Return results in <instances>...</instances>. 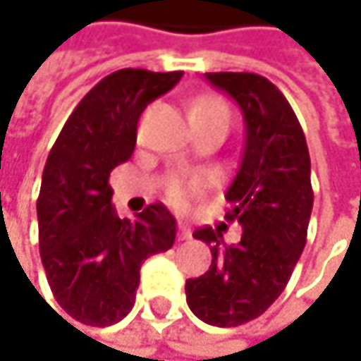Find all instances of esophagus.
Wrapping results in <instances>:
<instances>
[{"label": "esophagus", "instance_id": "1", "mask_svg": "<svg viewBox=\"0 0 361 361\" xmlns=\"http://www.w3.org/2000/svg\"><path fill=\"white\" fill-rule=\"evenodd\" d=\"M190 235H192V233H190V226H188L186 222H179V224H177V239H179V241H188Z\"/></svg>", "mask_w": 361, "mask_h": 361}]
</instances>
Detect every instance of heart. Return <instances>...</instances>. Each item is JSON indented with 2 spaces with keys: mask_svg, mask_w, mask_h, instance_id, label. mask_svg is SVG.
Here are the masks:
<instances>
[{
  "mask_svg": "<svg viewBox=\"0 0 361 361\" xmlns=\"http://www.w3.org/2000/svg\"><path fill=\"white\" fill-rule=\"evenodd\" d=\"M190 118L192 122H212V120H224L231 122L228 105L216 97V94H203L192 101L190 105ZM205 175L192 173V175H173L166 184V197L173 205L184 207L190 203V199L205 186Z\"/></svg>",
  "mask_w": 361,
  "mask_h": 361,
  "instance_id": "1",
  "label": "heart"
}]
</instances>
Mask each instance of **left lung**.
I'll list each match as a JSON object with an SVG mask.
<instances>
[{"label": "left lung", "instance_id": "8db88e82", "mask_svg": "<svg viewBox=\"0 0 361 361\" xmlns=\"http://www.w3.org/2000/svg\"><path fill=\"white\" fill-rule=\"evenodd\" d=\"M245 118V147L226 192V220L243 226L224 243L212 226L195 231L212 250L205 275L186 281L190 311L205 324L235 328L260 317L286 290L305 250L313 209L311 158L302 126L283 92L258 73H205Z\"/></svg>", "mask_w": 361, "mask_h": 361}]
</instances>
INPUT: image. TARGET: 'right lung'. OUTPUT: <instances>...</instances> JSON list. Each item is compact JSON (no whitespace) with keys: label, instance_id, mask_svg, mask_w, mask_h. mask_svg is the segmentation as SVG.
<instances>
[{"label":"right lung","instance_id":"1","mask_svg":"<svg viewBox=\"0 0 361 361\" xmlns=\"http://www.w3.org/2000/svg\"><path fill=\"white\" fill-rule=\"evenodd\" d=\"M184 71L120 69L75 105L59 133L37 197L39 256L59 307L80 324H118L135 305L143 260L175 241V218L154 203L135 220L111 207L109 173L135 149L141 111Z\"/></svg>","mask_w":361,"mask_h":361}]
</instances>
